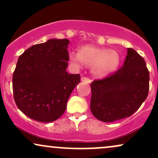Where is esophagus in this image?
I'll list each match as a JSON object with an SVG mask.
<instances>
[{"mask_svg": "<svg viewBox=\"0 0 158 158\" xmlns=\"http://www.w3.org/2000/svg\"><path fill=\"white\" fill-rule=\"evenodd\" d=\"M81 81H83V82H85V83H90V79H88V78H86V77H82L81 79Z\"/></svg>", "mask_w": 158, "mask_h": 158, "instance_id": "obj_1", "label": "esophagus"}]
</instances>
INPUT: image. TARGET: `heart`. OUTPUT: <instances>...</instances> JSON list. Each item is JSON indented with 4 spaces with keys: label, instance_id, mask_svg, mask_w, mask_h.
<instances>
[{
    "label": "heart",
    "instance_id": "heart-1",
    "mask_svg": "<svg viewBox=\"0 0 158 158\" xmlns=\"http://www.w3.org/2000/svg\"><path fill=\"white\" fill-rule=\"evenodd\" d=\"M69 59L77 68L84 64L91 67L92 74L97 78L107 77L114 73L121 62L120 54L117 50L92 45L81 47L77 53L70 52Z\"/></svg>",
    "mask_w": 158,
    "mask_h": 158
}]
</instances>
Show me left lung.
<instances>
[{
  "instance_id": "1",
  "label": "left lung",
  "mask_w": 158,
  "mask_h": 158,
  "mask_svg": "<svg viewBox=\"0 0 158 158\" xmlns=\"http://www.w3.org/2000/svg\"><path fill=\"white\" fill-rule=\"evenodd\" d=\"M90 110L96 118L111 123L130 117L147 98L149 72L132 48L127 49L123 66L109 77L90 84Z\"/></svg>"
}]
</instances>
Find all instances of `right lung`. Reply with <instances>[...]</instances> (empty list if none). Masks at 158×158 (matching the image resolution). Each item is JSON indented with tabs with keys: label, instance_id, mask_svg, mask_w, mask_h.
<instances>
[{
	"label": "right lung",
	"instance_id": "right-lung-1",
	"mask_svg": "<svg viewBox=\"0 0 158 158\" xmlns=\"http://www.w3.org/2000/svg\"><path fill=\"white\" fill-rule=\"evenodd\" d=\"M68 39H49L30 47L19 56L12 89L18 108L42 123L53 122L64 114L69 97L80 82L79 74L66 71Z\"/></svg>",
	"mask_w": 158,
	"mask_h": 158
}]
</instances>
